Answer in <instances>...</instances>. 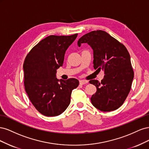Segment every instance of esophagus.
<instances>
[{
    "label": "esophagus",
    "mask_w": 149,
    "mask_h": 149,
    "mask_svg": "<svg viewBox=\"0 0 149 149\" xmlns=\"http://www.w3.org/2000/svg\"><path fill=\"white\" fill-rule=\"evenodd\" d=\"M88 83V81H85V80H80L79 81V84H87Z\"/></svg>",
    "instance_id": "esophagus-1"
}]
</instances>
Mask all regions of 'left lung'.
Instances as JSON below:
<instances>
[{
  "mask_svg": "<svg viewBox=\"0 0 149 149\" xmlns=\"http://www.w3.org/2000/svg\"><path fill=\"white\" fill-rule=\"evenodd\" d=\"M86 43L93 50L94 68L104 70L105 74L101 82L89 81L97 89L91 97L92 104L101 111H114L123 105L131 88L134 71L129 53L124 45L102 30L85 34L78 45Z\"/></svg>",
  "mask_w": 149,
  "mask_h": 149,
  "instance_id": "1",
  "label": "left lung"
}]
</instances>
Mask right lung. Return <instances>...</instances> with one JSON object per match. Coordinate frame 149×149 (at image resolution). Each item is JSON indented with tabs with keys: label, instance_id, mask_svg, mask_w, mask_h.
Wrapping results in <instances>:
<instances>
[{
	"label": "right lung",
	"instance_id": "add662e5",
	"mask_svg": "<svg viewBox=\"0 0 149 149\" xmlns=\"http://www.w3.org/2000/svg\"><path fill=\"white\" fill-rule=\"evenodd\" d=\"M77 36L49 35L36 45L25 58V89L32 104L44 116L63 113L70 105L72 90L78 86L75 78L65 81L56 78L66 49Z\"/></svg>",
	"mask_w": 149,
	"mask_h": 149
}]
</instances>
